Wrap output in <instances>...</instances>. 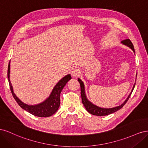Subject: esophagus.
I'll return each mask as SVG.
<instances>
[{"instance_id": "34e87169", "label": "esophagus", "mask_w": 148, "mask_h": 148, "mask_svg": "<svg viewBox=\"0 0 148 148\" xmlns=\"http://www.w3.org/2000/svg\"><path fill=\"white\" fill-rule=\"evenodd\" d=\"M71 75L73 76V77H78L79 75L80 74V71L78 69H74L73 70L71 71Z\"/></svg>"}]
</instances>
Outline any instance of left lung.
I'll return each mask as SVG.
<instances>
[{"mask_svg":"<svg viewBox=\"0 0 148 148\" xmlns=\"http://www.w3.org/2000/svg\"><path fill=\"white\" fill-rule=\"evenodd\" d=\"M121 42H122L123 44H124V45H126L130 49H132V51L134 52V53H135V49H134V46L133 45L132 42H131V41L129 39L123 40V41ZM78 82L80 84V88H81V96H82V99L83 104L84 105V107L86 108V110L89 113H90L92 115H97V116H104V115H109V114H111L115 112L116 111L119 110L120 109H122V107H123V106L125 104H126L127 102L129 99V98H130V97L133 91V89H134V88H135V83L130 94L129 96L127 98V99L125 101V102L123 103L122 104H121L120 106H117V107H113V108H109V109L107 108L106 109V108H101V107H98V106H97L95 104H93L92 103H91L90 101H88V99H87V97H86V94H85L84 83H83V82L79 78H78Z\"/></svg>","mask_w":148,"mask_h":148,"instance_id":"obj_1","label":"left lung"}]
</instances>
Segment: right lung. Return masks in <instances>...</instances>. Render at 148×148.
<instances>
[{
  "label": "right lung",
  "mask_w": 148,
  "mask_h": 148,
  "mask_svg": "<svg viewBox=\"0 0 148 148\" xmlns=\"http://www.w3.org/2000/svg\"><path fill=\"white\" fill-rule=\"evenodd\" d=\"M10 64L8 66V72L7 77L8 83H9L10 88L12 92V95L16 102L22 109L28 112L29 113L31 114L34 116L40 117H47L54 114L57 111L58 109L60 106V95L61 91L66 83L71 78V75L70 74L67 75L62 78L60 81L57 83V84L53 88V90L49 97L44 102L40 103L39 104L34 106H29L26 104H25L22 101H21L15 95L13 90V87L10 80Z\"/></svg>",
  "instance_id": "obj_1"
}]
</instances>
